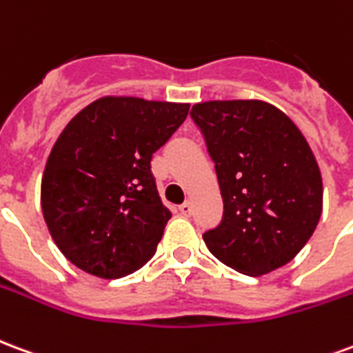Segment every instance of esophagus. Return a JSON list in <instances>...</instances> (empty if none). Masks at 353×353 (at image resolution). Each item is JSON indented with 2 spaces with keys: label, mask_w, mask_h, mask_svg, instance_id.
I'll return each mask as SVG.
<instances>
[{
  "label": "esophagus",
  "mask_w": 353,
  "mask_h": 353,
  "mask_svg": "<svg viewBox=\"0 0 353 353\" xmlns=\"http://www.w3.org/2000/svg\"><path fill=\"white\" fill-rule=\"evenodd\" d=\"M177 210H179V214L183 215V217H189V215H191V212H192V206L189 204V202H183V204L177 208Z\"/></svg>",
  "instance_id": "obj_1"
}]
</instances>
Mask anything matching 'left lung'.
<instances>
[{"mask_svg": "<svg viewBox=\"0 0 353 353\" xmlns=\"http://www.w3.org/2000/svg\"><path fill=\"white\" fill-rule=\"evenodd\" d=\"M223 196V217L202 238L238 272H272L301 252L321 215L318 162L293 121L266 101L196 103Z\"/></svg>", "mask_w": 353, "mask_h": 353, "instance_id": "left-lung-1", "label": "left lung"}]
</instances>
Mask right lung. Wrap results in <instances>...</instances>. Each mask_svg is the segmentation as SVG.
<instances>
[{
    "label": "right lung",
    "instance_id": "add662e5",
    "mask_svg": "<svg viewBox=\"0 0 353 353\" xmlns=\"http://www.w3.org/2000/svg\"><path fill=\"white\" fill-rule=\"evenodd\" d=\"M187 113L189 103L101 98L68 123L41 181L43 215L68 261L117 280L153 257L172 214L151 159Z\"/></svg>",
    "mask_w": 353,
    "mask_h": 353
}]
</instances>
